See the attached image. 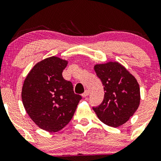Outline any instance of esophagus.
I'll return each mask as SVG.
<instances>
[{
  "instance_id": "1",
  "label": "esophagus",
  "mask_w": 161,
  "mask_h": 161,
  "mask_svg": "<svg viewBox=\"0 0 161 161\" xmlns=\"http://www.w3.org/2000/svg\"><path fill=\"white\" fill-rule=\"evenodd\" d=\"M88 95H89V92H88V90H86L84 93H83L82 95V96L83 97H87V96H88Z\"/></svg>"
}]
</instances>
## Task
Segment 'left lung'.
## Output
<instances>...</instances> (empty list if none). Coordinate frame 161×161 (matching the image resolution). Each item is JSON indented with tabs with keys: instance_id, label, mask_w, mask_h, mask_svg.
Returning <instances> with one entry per match:
<instances>
[{
	"instance_id": "8db88e82",
	"label": "left lung",
	"mask_w": 161,
	"mask_h": 161,
	"mask_svg": "<svg viewBox=\"0 0 161 161\" xmlns=\"http://www.w3.org/2000/svg\"><path fill=\"white\" fill-rule=\"evenodd\" d=\"M96 74L104 86L103 102L94 111L99 119L111 127H119L129 120L140 104L139 85L133 75L116 61L95 64Z\"/></svg>"
}]
</instances>
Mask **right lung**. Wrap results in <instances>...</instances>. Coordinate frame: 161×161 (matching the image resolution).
Returning a JSON list of instances; mask_svg holds the SVG:
<instances>
[{
    "label": "right lung",
    "mask_w": 161,
    "mask_h": 161,
    "mask_svg": "<svg viewBox=\"0 0 161 161\" xmlns=\"http://www.w3.org/2000/svg\"><path fill=\"white\" fill-rule=\"evenodd\" d=\"M68 64L55 56L32 67L24 80L22 101L29 117L41 129L55 132L73 118L82 97L73 92L72 82L62 73Z\"/></svg>",
    "instance_id": "right-lung-1"
}]
</instances>
